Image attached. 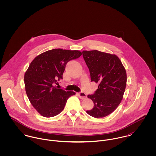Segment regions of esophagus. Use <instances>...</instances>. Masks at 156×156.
I'll list each match as a JSON object with an SVG mask.
<instances>
[{
	"mask_svg": "<svg viewBox=\"0 0 156 156\" xmlns=\"http://www.w3.org/2000/svg\"><path fill=\"white\" fill-rule=\"evenodd\" d=\"M78 95H79V98H81V99H82V100L85 99V98H87V94H86L85 93L83 92H79V93L78 94Z\"/></svg>",
	"mask_w": 156,
	"mask_h": 156,
	"instance_id": "obj_1",
	"label": "esophagus"
}]
</instances>
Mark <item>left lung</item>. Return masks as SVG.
<instances>
[{
  "instance_id": "8db88e82",
  "label": "left lung",
  "mask_w": 156,
  "mask_h": 156,
  "mask_svg": "<svg viewBox=\"0 0 156 156\" xmlns=\"http://www.w3.org/2000/svg\"><path fill=\"white\" fill-rule=\"evenodd\" d=\"M85 61L89 68L92 82L98 83V89L88 98L94 102V108L87 112L94 118L110 115L123 98L127 85V73L119 58L97 50H83Z\"/></svg>"
}]
</instances>
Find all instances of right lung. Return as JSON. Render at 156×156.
I'll return each instance as SVG.
<instances>
[{"label":"right lung","instance_id":"1","mask_svg":"<svg viewBox=\"0 0 156 156\" xmlns=\"http://www.w3.org/2000/svg\"><path fill=\"white\" fill-rule=\"evenodd\" d=\"M79 50L55 48L36 56L25 72L24 81L27 97L41 115L46 118L56 116L62 111L67 99L75 95L54 85L63 79L67 62L79 58Z\"/></svg>","mask_w":156,"mask_h":156}]
</instances>
